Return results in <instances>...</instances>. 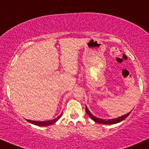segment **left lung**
<instances>
[{
    "label": "left lung",
    "instance_id": "1",
    "mask_svg": "<svg viewBox=\"0 0 149 149\" xmlns=\"http://www.w3.org/2000/svg\"><path fill=\"white\" fill-rule=\"evenodd\" d=\"M86 113L88 114V115H89L90 117L93 119V121L97 123H99V124H117V123H119L120 122H122V121L124 120V119H125L126 117H127L128 115H130L131 113V111L130 112V113H128V114H126V115H124V116H122V117H119L118 118H115V119H108V120H106V119H100V118H97L96 117L93 116V115L91 113V112L89 111V110L88 109L87 106H86Z\"/></svg>",
    "mask_w": 149,
    "mask_h": 149
}]
</instances>
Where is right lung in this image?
I'll list each match as a JSON object with an SVG mask.
<instances>
[{
    "mask_svg": "<svg viewBox=\"0 0 149 149\" xmlns=\"http://www.w3.org/2000/svg\"><path fill=\"white\" fill-rule=\"evenodd\" d=\"M62 113L58 116L57 118H55L52 120H49V121H45V122H36V121H32V120H29V119H27V121L28 122L31 123V124H34V125L38 126H49V125H52V124H54L55 122H56L58 121V119L61 117Z\"/></svg>",
    "mask_w": 149,
    "mask_h": 149,
    "instance_id": "add662e5",
    "label": "right lung"
}]
</instances>
